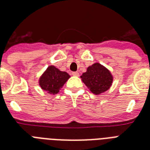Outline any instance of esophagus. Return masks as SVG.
<instances>
[{"label": "esophagus", "instance_id": "esophagus-1", "mask_svg": "<svg viewBox=\"0 0 150 150\" xmlns=\"http://www.w3.org/2000/svg\"><path fill=\"white\" fill-rule=\"evenodd\" d=\"M72 75H73V76H79V73H78V72H73Z\"/></svg>", "mask_w": 150, "mask_h": 150}]
</instances>
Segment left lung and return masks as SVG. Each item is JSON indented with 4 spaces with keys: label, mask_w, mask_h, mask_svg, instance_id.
Listing matches in <instances>:
<instances>
[{
    "label": "left lung",
    "mask_w": 150,
    "mask_h": 150,
    "mask_svg": "<svg viewBox=\"0 0 150 150\" xmlns=\"http://www.w3.org/2000/svg\"><path fill=\"white\" fill-rule=\"evenodd\" d=\"M80 78L90 92L96 95H100L108 90L113 80L110 71L99 63L88 67Z\"/></svg>",
    "instance_id": "8db88e82"
}]
</instances>
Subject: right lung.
I'll return each mask as SVG.
<instances>
[{
    "label": "right lung",
    "mask_w": 150,
    "mask_h": 150,
    "mask_svg": "<svg viewBox=\"0 0 150 150\" xmlns=\"http://www.w3.org/2000/svg\"><path fill=\"white\" fill-rule=\"evenodd\" d=\"M70 76L56 67L49 66L39 78V86L50 94H57Z\"/></svg>",
    "instance_id": "obj_1"
}]
</instances>
